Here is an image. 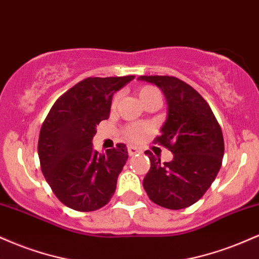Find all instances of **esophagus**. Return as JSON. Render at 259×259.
<instances>
[{"label":"esophagus","mask_w":259,"mask_h":259,"mask_svg":"<svg viewBox=\"0 0 259 259\" xmlns=\"http://www.w3.org/2000/svg\"><path fill=\"white\" fill-rule=\"evenodd\" d=\"M127 153H129V156H135V154L141 153V151H140V148H138V147L130 146V147H127Z\"/></svg>","instance_id":"obj_1"}]
</instances>
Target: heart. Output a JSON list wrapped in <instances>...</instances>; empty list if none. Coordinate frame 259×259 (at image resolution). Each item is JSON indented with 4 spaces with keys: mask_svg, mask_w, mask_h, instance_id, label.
<instances>
[{
    "mask_svg": "<svg viewBox=\"0 0 259 259\" xmlns=\"http://www.w3.org/2000/svg\"><path fill=\"white\" fill-rule=\"evenodd\" d=\"M156 95H159V92L153 86H144L139 90V99L141 102L150 99V97L156 96ZM150 130V126L146 125V124H133V125H129L125 129V136L130 141L139 142L145 138V135Z\"/></svg>",
    "mask_w": 259,
    "mask_h": 259,
    "instance_id": "1",
    "label": "heart"
}]
</instances>
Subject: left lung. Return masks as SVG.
I'll use <instances>...</instances> for the list:
<instances>
[{
  "label": "left lung",
  "mask_w": 259,
  "mask_h": 259,
  "mask_svg": "<svg viewBox=\"0 0 259 259\" xmlns=\"http://www.w3.org/2000/svg\"><path fill=\"white\" fill-rule=\"evenodd\" d=\"M167 100V119L154 142L168 148L173 160L160 163L146 151L151 168L144 179L150 200L168 209H183L197 202L222 167L224 140L206 100L183 80L168 75H142Z\"/></svg>",
  "instance_id": "1"
}]
</instances>
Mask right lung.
I'll return each mask as SVG.
<instances>
[{"label": "right lung", "mask_w": 259, "mask_h": 259, "mask_svg": "<svg viewBox=\"0 0 259 259\" xmlns=\"http://www.w3.org/2000/svg\"><path fill=\"white\" fill-rule=\"evenodd\" d=\"M134 78L84 79L56 101L41 126V170L53 194L72 209H100L114 195L126 146L118 144L101 154L92 148V139L100 121L108 119L113 95Z\"/></svg>", "instance_id": "right-lung-1"}]
</instances>
